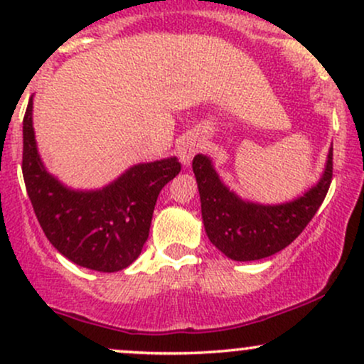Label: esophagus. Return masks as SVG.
Listing matches in <instances>:
<instances>
[{
	"mask_svg": "<svg viewBox=\"0 0 364 364\" xmlns=\"http://www.w3.org/2000/svg\"><path fill=\"white\" fill-rule=\"evenodd\" d=\"M203 149V140L200 139H186L183 140L181 144L178 145V154H179V159H181L183 166H190L191 159L196 152H200V150Z\"/></svg>",
	"mask_w": 364,
	"mask_h": 364,
	"instance_id": "1",
	"label": "esophagus"
}]
</instances>
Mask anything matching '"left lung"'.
<instances>
[{"mask_svg":"<svg viewBox=\"0 0 364 364\" xmlns=\"http://www.w3.org/2000/svg\"><path fill=\"white\" fill-rule=\"evenodd\" d=\"M202 219L210 243L236 262L267 258L289 246L316 214L332 181V147L316 185L298 198L277 205L250 202L229 190L219 178L210 157L193 159Z\"/></svg>","mask_w":364,"mask_h":364,"instance_id":"1","label":"left lung"}]
</instances>
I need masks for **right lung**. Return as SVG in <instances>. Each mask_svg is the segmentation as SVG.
<instances>
[{
	"label": "right lung",
	"mask_w": 364,
	"mask_h": 364,
	"mask_svg": "<svg viewBox=\"0 0 364 364\" xmlns=\"http://www.w3.org/2000/svg\"><path fill=\"white\" fill-rule=\"evenodd\" d=\"M23 118L22 173L46 237L63 257L97 272H118L139 258L157 196L181 171L178 157L141 162L97 190H73L46 169L32 123Z\"/></svg>",
	"instance_id": "obj_1"
}]
</instances>
